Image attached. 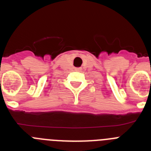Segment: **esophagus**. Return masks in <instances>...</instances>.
I'll list each match as a JSON object with an SVG mask.
<instances>
[{
	"label": "esophagus",
	"mask_w": 151,
	"mask_h": 151,
	"mask_svg": "<svg viewBox=\"0 0 151 151\" xmlns=\"http://www.w3.org/2000/svg\"><path fill=\"white\" fill-rule=\"evenodd\" d=\"M75 70H76V71H81V68H75Z\"/></svg>",
	"instance_id": "esophagus-1"
}]
</instances>
